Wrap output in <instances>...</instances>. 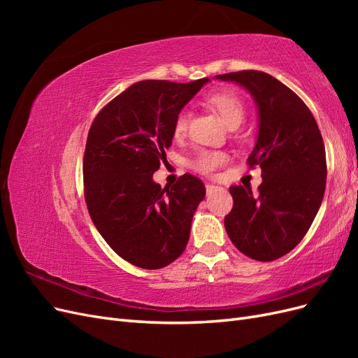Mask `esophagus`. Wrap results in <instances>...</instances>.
Masks as SVG:
<instances>
[{
    "mask_svg": "<svg viewBox=\"0 0 358 358\" xmlns=\"http://www.w3.org/2000/svg\"><path fill=\"white\" fill-rule=\"evenodd\" d=\"M216 188H218V187H215L213 183H206V191H208V194H212Z\"/></svg>",
    "mask_w": 358,
    "mask_h": 358,
    "instance_id": "1",
    "label": "esophagus"
}]
</instances>
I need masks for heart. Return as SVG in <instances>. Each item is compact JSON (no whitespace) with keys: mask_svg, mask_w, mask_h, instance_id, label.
Here are the masks:
<instances>
[{"mask_svg":"<svg viewBox=\"0 0 358 358\" xmlns=\"http://www.w3.org/2000/svg\"><path fill=\"white\" fill-rule=\"evenodd\" d=\"M208 103L213 107V109L218 110V113L222 116L224 122L229 125V128L234 125H241L243 122V117H245L243 104L236 95L229 92H215L208 96ZM188 119H189V112L187 109H183L178 113L175 119V125H173V129H175L176 136H182L185 133V129L188 127ZM224 162H225V155L222 152L204 149L194 155V158L191 159V167L200 173L209 175V173L218 170Z\"/></svg>","mask_w":358,"mask_h":358,"instance_id":"heart-1","label":"heart"}]
</instances>
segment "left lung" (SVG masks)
Returning <instances> with one entry per match:
<instances>
[{"label": "left lung", "instance_id": "8db88e82", "mask_svg": "<svg viewBox=\"0 0 358 358\" xmlns=\"http://www.w3.org/2000/svg\"><path fill=\"white\" fill-rule=\"evenodd\" d=\"M215 78L252 95L258 137L248 164L262 167L263 178L257 196L248 187H230L225 230L242 254L273 262L294 249L315 220L326 191V148L308 106L273 76L243 70Z\"/></svg>", "mask_w": 358, "mask_h": 358}]
</instances>
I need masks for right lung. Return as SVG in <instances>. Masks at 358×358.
Listing matches in <instances>:
<instances>
[{"label": "right lung", "mask_w": 358, "mask_h": 358, "mask_svg": "<svg viewBox=\"0 0 358 358\" xmlns=\"http://www.w3.org/2000/svg\"><path fill=\"white\" fill-rule=\"evenodd\" d=\"M208 82H137L106 104L90 128L83 155L88 212L107 245L137 267H166L187 248L204 183L185 173L161 188L152 176L171 146L178 113Z\"/></svg>", "instance_id": "add662e5"}]
</instances>
